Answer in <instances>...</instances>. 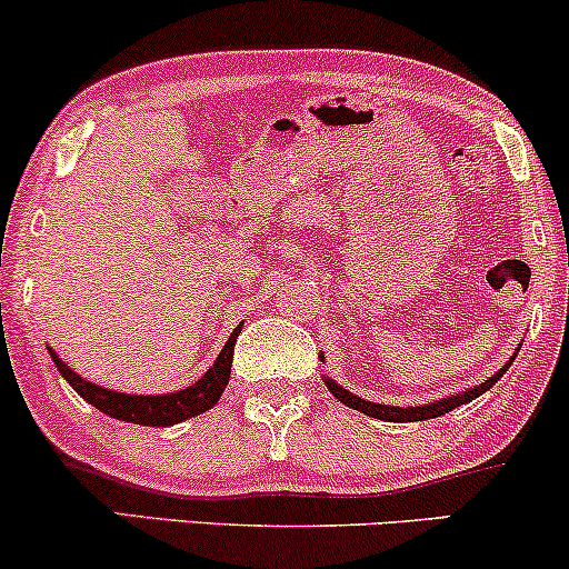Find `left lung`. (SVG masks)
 <instances>
[{
  "instance_id": "1",
  "label": "left lung",
  "mask_w": 569,
  "mask_h": 569,
  "mask_svg": "<svg viewBox=\"0 0 569 569\" xmlns=\"http://www.w3.org/2000/svg\"><path fill=\"white\" fill-rule=\"evenodd\" d=\"M516 352H519V348H516ZM516 352H513L511 358H508L506 363H502V369L495 371L492 377H487L485 382L473 385V388H468V390H460V393H455V396H443V398H439V401L417 403V407H390V403L367 401V398H361V396H352L350 390H345L342 385H339L337 380H331L329 375H323V382H326V388H329V393L335 396V398H339V401H342L345 407H350V409H356V411H363V415L375 417V420H385V422H422V420H433V417L447 415V411L462 407V403H471L473 398H479L481 393H487V390L492 388V385L498 382L502 375H506L508 367H511ZM318 358H321V361H323V352Z\"/></svg>"
}]
</instances>
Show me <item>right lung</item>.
I'll return each instance as SVG.
<instances>
[{
	"mask_svg": "<svg viewBox=\"0 0 569 569\" xmlns=\"http://www.w3.org/2000/svg\"><path fill=\"white\" fill-rule=\"evenodd\" d=\"M243 331V323L232 331L227 345L213 361V367L200 377L198 382H192L189 388L173 390V393H154V396H139V393H117V390L103 388L84 380L82 375H77L63 358H58L53 348H48L50 358H53L56 369L61 371V377L71 388L77 390V396H82L84 401L93 403L98 411L114 417V420L133 422V426H149V428H168L176 422H184L189 417H198L202 411H208L213 403L219 401L224 393L227 382H230V369H232V352L238 335Z\"/></svg>",
	"mask_w": 569,
	"mask_h": 569,
	"instance_id": "add662e5",
	"label": "right lung"
}]
</instances>
